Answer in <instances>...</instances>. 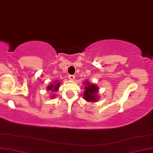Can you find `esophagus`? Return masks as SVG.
Listing matches in <instances>:
<instances>
[{"label":"esophagus","instance_id":"34e87169","mask_svg":"<svg viewBox=\"0 0 153 153\" xmlns=\"http://www.w3.org/2000/svg\"><path fill=\"white\" fill-rule=\"evenodd\" d=\"M74 78H75V76H74V75H69V79H70V80H74Z\"/></svg>","mask_w":153,"mask_h":153}]
</instances>
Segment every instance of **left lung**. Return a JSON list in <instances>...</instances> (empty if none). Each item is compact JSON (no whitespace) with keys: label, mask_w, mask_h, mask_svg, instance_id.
Returning <instances> with one entry per match:
<instances>
[{"label":"left lung","mask_w":153,"mask_h":153,"mask_svg":"<svg viewBox=\"0 0 153 153\" xmlns=\"http://www.w3.org/2000/svg\"><path fill=\"white\" fill-rule=\"evenodd\" d=\"M84 99L88 102H96L99 99V88L93 83H90L88 81L84 82Z\"/></svg>","instance_id":"left-lung-1"}]
</instances>
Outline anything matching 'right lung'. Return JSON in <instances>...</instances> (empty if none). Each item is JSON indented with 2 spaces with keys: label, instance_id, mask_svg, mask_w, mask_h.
I'll return each mask as SVG.
<instances>
[{
  "label": "right lung",
  "instance_id": "right-lung-1",
  "mask_svg": "<svg viewBox=\"0 0 153 153\" xmlns=\"http://www.w3.org/2000/svg\"><path fill=\"white\" fill-rule=\"evenodd\" d=\"M55 83L54 84H51L48 87V91H51V92H56L59 90V85H60L61 82H59V81H55ZM52 93V92H51ZM51 98H54V95L53 94L51 96Z\"/></svg>",
  "mask_w": 153,
  "mask_h": 153
}]
</instances>
